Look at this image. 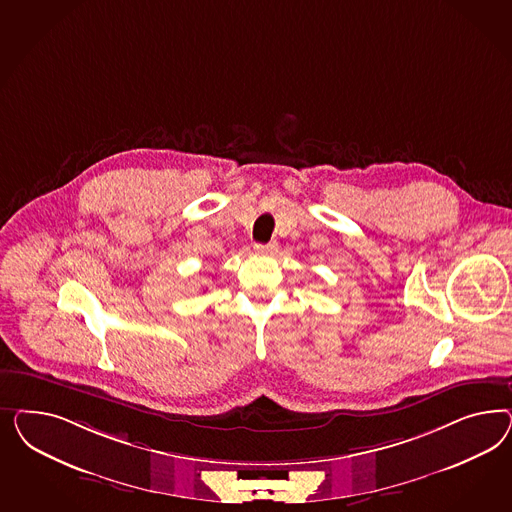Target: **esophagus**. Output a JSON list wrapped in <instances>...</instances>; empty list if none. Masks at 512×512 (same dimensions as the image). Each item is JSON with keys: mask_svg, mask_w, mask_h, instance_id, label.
I'll return each instance as SVG.
<instances>
[{"mask_svg": "<svg viewBox=\"0 0 512 512\" xmlns=\"http://www.w3.org/2000/svg\"><path fill=\"white\" fill-rule=\"evenodd\" d=\"M255 251L259 255H274L278 251V242H268V244H255Z\"/></svg>", "mask_w": 512, "mask_h": 512, "instance_id": "esophagus-1", "label": "esophagus"}]
</instances>
